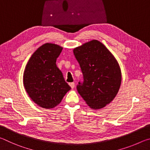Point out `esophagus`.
Wrapping results in <instances>:
<instances>
[{
  "mask_svg": "<svg viewBox=\"0 0 150 150\" xmlns=\"http://www.w3.org/2000/svg\"><path fill=\"white\" fill-rule=\"evenodd\" d=\"M69 86L71 88H73L75 87V83H69Z\"/></svg>",
  "mask_w": 150,
  "mask_h": 150,
  "instance_id": "esophagus-1",
  "label": "esophagus"
}]
</instances>
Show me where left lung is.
<instances>
[{"mask_svg": "<svg viewBox=\"0 0 150 150\" xmlns=\"http://www.w3.org/2000/svg\"><path fill=\"white\" fill-rule=\"evenodd\" d=\"M73 54L84 79L77 86L78 93L91 108H104L113 100L120 87L122 73L117 60L96 40L75 47Z\"/></svg>", "mask_w": 150, "mask_h": 150, "instance_id": "left-lung-1", "label": "left lung"}]
</instances>
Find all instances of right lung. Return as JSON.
<instances>
[{"label":"right lung","instance_id":"1","mask_svg":"<svg viewBox=\"0 0 150 150\" xmlns=\"http://www.w3.org/2000/svg\"><path fill=\"white\" fill-rule=\"evenodd\" d=\"M63 47L45 43L35 51L25 67L23 84L30 98L40 107L53 108L71 89L57 67Z\"/></svg>","mask_w":150,"mask_h":150}]
</instances>
